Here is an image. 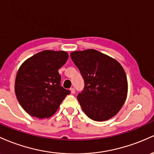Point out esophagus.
<instances>
[{
  "instance_id": "esophagus-1",
  "label": "esophagus",
  "mask_w": 154,
  "mask_h": 154,
  "mask_svg": "<svg viewBox=\"0 0 154 154\" xmlns=\"http://www.w3.org/2000/svg\"><path fill=\"white\" fill-rule=\"evenodd\" d=\"M75 92V89H74V88H71V89H70V93H71V94H74Z\"/></svg>"
}]
</instances>
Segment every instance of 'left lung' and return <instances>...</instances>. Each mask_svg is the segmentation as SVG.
<instances>
[{
	"label": "left lung",
	"instance_id": "obj_1",
	"mask_svg": "<svg viewBox=\"0 0 154 154\" xmlns=\"http://www.w3.org/2000/svg\"><path fill=\"white\" fill-rule=\"evenodd\" d=\"M70 57L84 80V90L77 97L83 111L96 122L116 115L128 91L127 75L122 65L95 49L72 51Z\"/></svg>",
	"mask_w": 154,
	"mask_h": 154
}]
</instances>
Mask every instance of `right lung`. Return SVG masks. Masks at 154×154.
<instances>
[{"label":"right lung","instance_id":"right-lung-1","mask_svg":"<svg viewBox=\"0 0 154 154\" xmlns=\"http://www.w3.org/2000/svg\"><path fill=\"white\" fill-rule=\"evenodd\" d=\"M69 55L65 51L44 50L26 60L17 71L15 94L24 110L36 118L54 115L70 91L60 85L58 70Z\"/></svg>","mask_w":154,"mask_h":154}]
</instances>
